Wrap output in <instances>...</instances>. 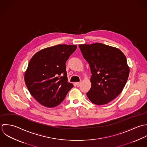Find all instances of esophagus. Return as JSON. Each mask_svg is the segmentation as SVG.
<instances>
[{
	"instance_id": "34e87169",
	"label": "esophagus",
	"mask_w": 147,
	"mask_h": 147,
	"mask_svg": "<svg viewBox=\"0 0 147 147\" xmlns=\"http://www.w3.org/2000/svg\"><path fill=\"white\" fill-rule=\"evenodd\" d=\"M75 84H76V86H77V87H80V85H81V82H76V83H75Z\"/></svg>"
}]
</instances>
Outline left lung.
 I'll return each mask as SVG.
<instances>
[{"instance_id": "left-lung-1", "label": "left lung", "mask_w": 147, "mask_h": 147, "mask_svg": "<svg viewBox=\"0 0 147 147\" xmlns=\"http://www.w3.org/2000/svg\"><path fill=\"white\" fill-rule=\"evenodd\" d=\"M79 47L92 74L88 99L97 105L108 103L120 94L127 81L129 69L125 56L119 49L98 42Z\"/></svg>"}]
</instances>
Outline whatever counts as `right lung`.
<instances>
[{"mask_svg":"<svg viewBox=\"0 0 147 147\" xmlns=\"http://www.w3.org/2000/svg\"><path fill=\"white\" fill-rule=\"evenodd\" d=\"M77 45H57L40 51L30 59L24 75L26 85L38 102L54 107L73 85L67 82L66 62Z\"/></svg>","mask_w":147,"mask_h":147,"instance_id":"1","label":"right lung"}]
</instances>
